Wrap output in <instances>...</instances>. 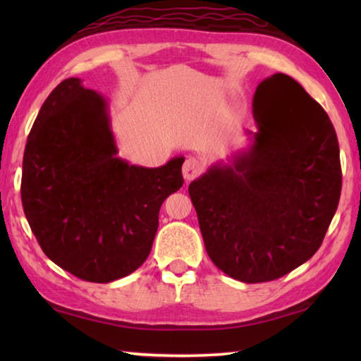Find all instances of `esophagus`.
I'll return each instance as SVG.
<instances>
[{"label": "esophagus", "instance_id": "1", "mask_svg": "<svg viewBox=\"0 0 361 361\" xmlns=\"http://www.w3.org/2000/svg\"><path fill=\"white\" fill-rule=\"evenodd\" d=\"M202 173V164H200L197 159L189 157L186 159L185 166H183V176H185L186 181H191Z\"/></svg>", "mask_w": 361, "mask_h": 361}]
</instances>
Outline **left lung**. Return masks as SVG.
Segmentation results:
<instances>
[{
	"label": "left lung",
	"mask_w": 361,
	"mask_h": 361,
	"mask_svg": "<svg viewBox=\"0 0 361 361\" xmlns=\"http://www.w3.org/2000/svg\"><path fill=\"white\" fill-rule=\"evenodd\" d=\"M250 146L189 185L205 250L245 283L283 277L312 258L338 210L342 175L334 127L295 79L256 87Z\"/></svg>",
	"instance_id": "8db88e82"
}]
</instances>
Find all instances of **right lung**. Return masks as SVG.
<instances>
[{"label":"right lung","instance_id":"1","mask_svg":"<svg viewBox=\"0 0 361 361\" xmlns=\"http://www.w3.org/2000/svg\"><path fill=\"white\" fill-rule=\"evenodd\" d=\"M183 162L148 169L118 157L106 99L68 78L30 130L23 212L49 259L81 280L113 282L148 258L161 205L183 186Z\"/></svg>","mask_w":361,"mask_h":361}]
</instances>
